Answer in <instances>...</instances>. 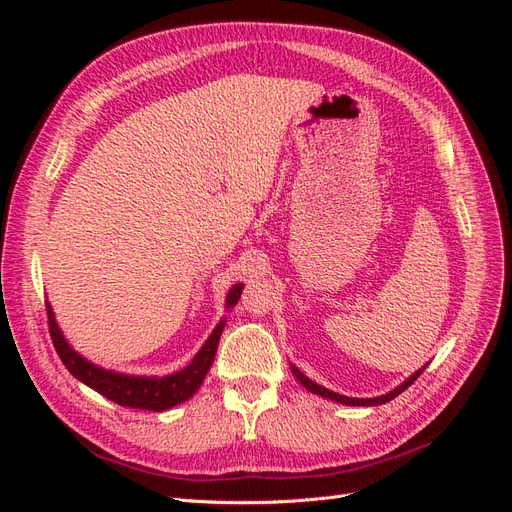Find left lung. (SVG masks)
I'll return each instance as SVG.
<instances>
[{
	"mask_svg": "<svg viewBox=\"0 0 512 512\" xmlns=\"http://www.w3.org/2000/svg\"><path fill=\"white\" fill-rule=\"evenodd\" d=\"M427 365H423L421 369L418 371H414V374L408 378V380H404L401 382L399 386H395L393 391H389L386 395H380V397H367V399H359V397H346V395H339V393H333V391H329V389H324V386H320V384H316L314 380H309L307 376H303L301 371L294 367V365H290V369H292V374H294V378H297L305 389L309 391V393H314V395H320V397H324V399H331V401H337V404H344V406H382V404H386V401H391V399H395L399 393H404L408 386L423 374V369H425Z\"/></svg>",
	"mask_w": 512,
	"mask_h": 512,
	"instance_id": "left-lung-1",
	"label": "left lung"
}]
</instances>
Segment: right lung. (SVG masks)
Here are the masks:
<instances>
[{
    "label": "right lung",
    "mask_w": 512,
    "mask_h": 512,
    "mask_svg": "<svg viewBox=\"0 0 512 512\" xmlns=\"http://www.w3.org/2000/svg\"><path fill=\"white\" fill-rule=\"evenodd\" d=\"M243 292V284H235L226 294V309H232L237 305ZM46 312H49V327L53 346L59 354L61 363L68 367L70 374L87 384L89 389L98 391L106 399L115 401L119 406L126 408H138V410H151V412H164L173 406L188 401L203 384L207 371L213 365L215 352H218L220 335L226 327V316L215 324L213 333L207 337V342L196 352L194 359L185 365L183 369L175 371L168 376H132L121 374V371L104 369L96 363L87 361L83 354L76 352L68 339L61 333L59 324L55 320V312L51 303H46Z\"/></svg>",
    "instance_id": "add662e5"
}]
</instances>
